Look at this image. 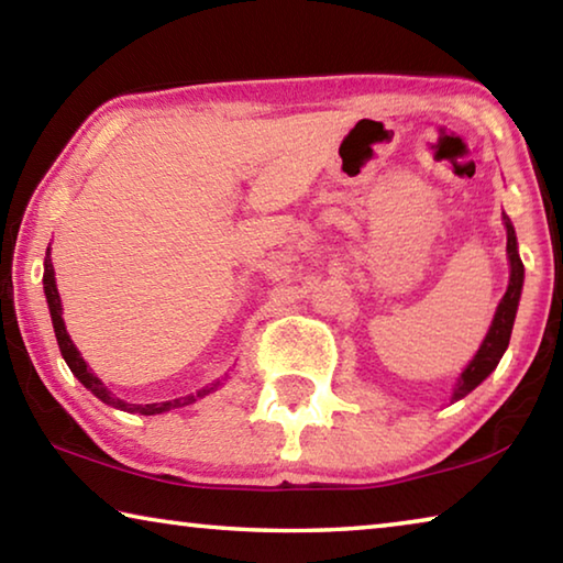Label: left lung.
<instances>
[{
	"instance_id": "1",
	"label": "left lung",
	"mask_w": 563,
	"mask_h": 563,
	"mask_svg": "<svg viewBox=\"0 0 563 563\" xmlns=\"http://www.w3.org/2000/svg\"><path fill=\"white\" fill-rule=\"evenodd\" d=\"M504 225H507V253H509V265H511V278H509V288L504 292V298L497 308V316H494L492 328L484 338L479 352H476L474 360L470 362V367L464 369L460 383H456L454 397L452 399H462L472 393V389L487 379L492 375V369L499 365V360L504 355V350L509 345L511 338V328H514V318H517V305L521 298V283H523V263L519 258L517 251V233H514V225L509 221V216H504Z\"/></svg>"
}]
</instances>
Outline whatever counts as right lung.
I'll return each mask as SVG.
<instances>
[{"instance_id": "obj_1", "label": "right lung", "mask_w": 563, "mask_h": 563, "mask_svg": "<svg viewBox=\"0 0 563 563\" xmlns=\"http://www.w3.org/2000/svg\"><path fill=\"white\" fill-rule=\"evenodd\" d=\"M44 292H46V302H49V312H52V322H54V332H56V342H59V350L66 360V365H69L71 373L79 377V383L91 389L93 395H97L101 402H107L117 409H123V412H139V415H161V412H168V409L174 407H184L196 402L198 397H206L208 393H213L218 387V383L213 387H206V389H198L196 395H188V397H180V399H170V402H156V405H129L123 402V399L113 397L107 387H103L101 379L91 373L87 362L79 355V350L74 347V342L69 338V332L64 328V320H62V300H59V292H56V280H54V265H52V255L46 253L44 258Z\"/></svg>"}]
</instances>
